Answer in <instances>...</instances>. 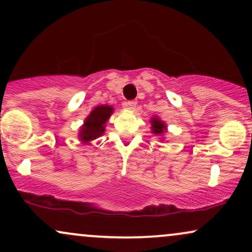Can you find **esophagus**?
Instances as JSON below:
<instances>
[{
	"label": "esophagus",
	"mask_w": 252,
	"mask_h": 252,
	"mask_svg": "<svg viewBox=\"0 0 252 252\" xmlns=\"http://www.w3.org/2000/svg\"><path fill=\"white\" fill-rule=\"evenodd\" d=\"M137 105V102L136 100H128V102L124 103V108L128 109V110H134Z\"/></svg>",
	"instance_id": "obj_1"
}]
</instances>
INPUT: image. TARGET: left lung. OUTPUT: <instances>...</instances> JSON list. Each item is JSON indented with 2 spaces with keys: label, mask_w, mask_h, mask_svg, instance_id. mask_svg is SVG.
Instances as JSON below:
<instances>
[{
  "label": "left lung",
  "mask_w": 252,
  "mask_h": 252,
  "mask_svg": "<svg viewBox=\"0 0 252 252\" xmlns=\"http://www.w3.org/2000/svg\"><path fill=\"white\" fill-rule=\"evenodd\" d=\"M152 129L153 132L156 135H161L163 134L164 129H166V124H164L162 121L158 120V117H154L152 120Z\"/></svg>",
  "instance_id": "left-lung-1"
}]
</instances>
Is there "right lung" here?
I'll list each match as a JSON object with an SVG mask.
<instances>
[{
	"instance_id": "add662e5",
	"label": "right lung",
	"mask_w": 252,
	"mask_h": 252,
	"mask_svg": "<svg viewBox=\"0 0 252 252\" xmlns=\"http://www.w3.org/2000/svg\"><path fill=\"white\" fill-rule=\"evenodd\" d=\"M112 111H114V108L109 105H99L92 110L90 116L86 118L82 130H80L79 136L84 142H89V141L94 140V138L103 135L104 130H105L104 124L109 120Z\"/></svg>"
}]
</instances>
